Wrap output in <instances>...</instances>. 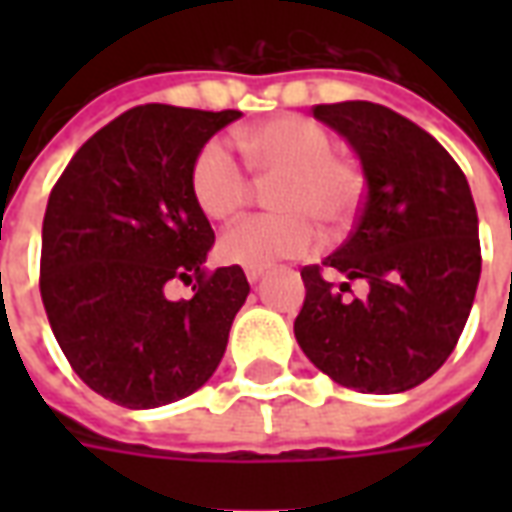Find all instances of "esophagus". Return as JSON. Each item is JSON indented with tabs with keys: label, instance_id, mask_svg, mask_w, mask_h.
<instances>
[{
	"label": "esophagus",
	"instance_id": "obj_1",
	"mask_svg": "<svg viewBox=\"0 0 512 512\" xmlns=\"http://www.w3.org/2000/svg\"><path fill=\"white\" fill-rule=\"evenodd\" d=\"M263 271H266V268H246V279H249V282H257V279L263 277Z\"/></svg>",
	"mask_w": 512,
	"mask_h": 512
}]
</instances>
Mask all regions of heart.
<instances>
[{
  "instance_id": "b5f03b06",
  "label": "heart",
  "mask_w": 512,
  "mask_h": 512,
  "mask_svg": "<svg viewBox=\"0 0 512 512\" xmlns=\"http://www.w3.org/2000/svg\"><path fill=\"white\" fill-rule=\"evenodd\" d=\"M249 164L279 178L271 194L277 213H255L219 238V255L246 268L307 255L318 227L343 230L365 200V172L354 158L334 153V136L301 115H279L238 134ZM191 197L208 219H230L249 200V169L227 139H208L191 161Z\"/></svg>"
}]
</instances>
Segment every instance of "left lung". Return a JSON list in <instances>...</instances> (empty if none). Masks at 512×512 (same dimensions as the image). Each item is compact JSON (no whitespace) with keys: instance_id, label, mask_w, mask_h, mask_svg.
Returning a JSON list of instances; mask_svg holds the SVG:
<instances>
[{"instance_id":"obj_1","label":"left lung","mask_w":512,"mask_h":512,"mask_svg":"<svg viewBox=\"0 0 512 512\" xmlns=\"http://www.w3.org/2000/svg\"><path fill=\"white\" fill-rule=\"evenodd\" d=\"M354 145L367 189L345 244L323 260L365 278V300L304 266L301 351L337 384L392 395L428 381L458 345L477 282V208L466 175L433 136L370 101L312 106Z\"/></svg>"}]
</instances>
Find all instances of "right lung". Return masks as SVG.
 <instances>
[{
  "label": "right lung",
  "instance_id": "right-lung-1",
  "mask_svg": "<svg viewBox=\"0 0 512 512\" xmlns=\"http://www.w3.org/2000/svg\"><path fill=\"white\" fill-rule=\"evenodd\" d=\"M241 112L128 109L84 142L43 216L40 296L73 373L117 406L156 408L219 367L249 296L241 266L208 271L211 222L191 197V161ZM178 278L191 300L169 302Z\"/></svg>",
  "mask_w": 512,
  "mask_h": 512
}]
</instances>
